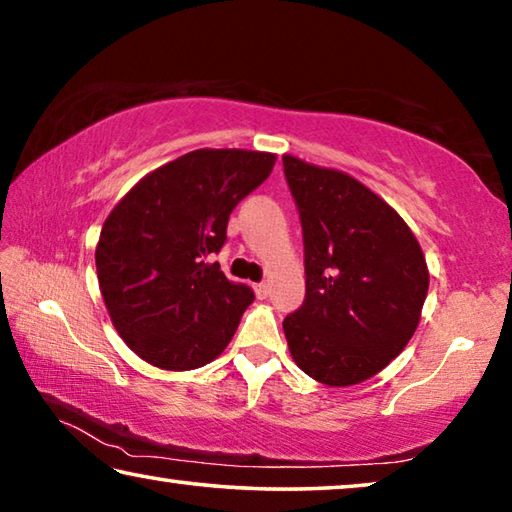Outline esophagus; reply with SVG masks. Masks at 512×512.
Returning <instances> with one entry per match:
<instances>
[{"label": "esophagus", "mask_w": 512, "mask_h": 512, "mask_svg": "<svg viewBox=\"0 0 512 512\" xmlns=\"http://www.w3.org/2000/svg\"><path fill=\"white\" fill-rule=\"evenodd\" d=\"M255 293H257V298L259 300H264L266 296H268V291H271V287H268V284L266 282H259V284H255Z\"/></svg>", "instance_id": "1"}]
</instances>
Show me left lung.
<instances>
[{"instance_id": "left-lung-1", "label": "left lung", "mask_w": 512, "mask_h": 512, "mask_svg": "<svg viewBox=\"0 0 512 512\" xmlns=\"http://www.w3.org/2000/svg\"><path fill=\"white\" fill-rule=\"evenodd\" d=\"M305 239V302L284 318L293 361L325 386L384 370L420 323L422 248L391 205L348 173L282 155Z\"/></svg>"}]
</instances>
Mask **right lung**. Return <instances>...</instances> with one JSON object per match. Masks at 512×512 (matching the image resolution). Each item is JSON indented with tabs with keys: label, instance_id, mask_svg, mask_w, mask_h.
Listing matches in <instances>:
<instances>
[{
	"label": "right lung",
	"instance_id": "1",
	"mask_svg": "<svg viewBox=\"0 0 512 512\" xmlns=\"http://www.w3.org/2000/svg\"><path fill=\"white\" fill-rule=\"evenodd\" d=\"M273 153L198 149L144 176L108 214L97 244L99 289L137 357L194 370L219 357L255 293L207 257L230 212L271 176Z\"/></svg>",
	"mask_w": 512,
	"mask_h": 512
}]
</instances>
